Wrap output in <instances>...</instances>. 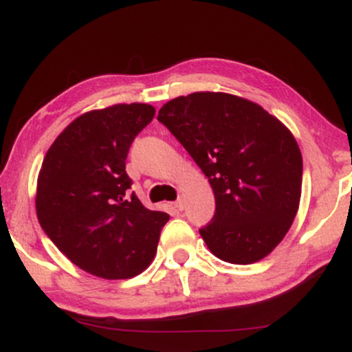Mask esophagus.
<instances>
[{"label":"esophagus","instance_id":"obj_1","mask_svg":"<svg viewBox=\"0 0 352 352\" xmlns=\"http://www.w3.org/2000/svg\"><path fill=\"white\" fill-rule=\"evenodd\" d=\"M173 205H175V208H177V210H184V207H185V205H184V200H182V199L177 200L175 204H173Z\"/></svg>","mask_w":352,"mask_h":352}]
</instances>
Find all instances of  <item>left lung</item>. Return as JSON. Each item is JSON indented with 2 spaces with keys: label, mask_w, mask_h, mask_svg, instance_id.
I'll list each match as a JSON object with an SVG mask.
<instances>
[{
  "label": "left lung",
  "mask_w": 352,
  "mask_h": 352,
  "mask_svg": "<svg viewBox=\"0 0 352 352\" xmlns=\"http://www.w3.org/2000/svg\"><path fill=\"white\" fill-rule=\"evenodd\" d=\"M157 119L208 177L217 210L200 230L208 250L233 265L263 260L300 208L302 157L280 119L227 92L168 100Z\"/></svg>",
  "instance_id": "obj_1"
}]
</instances>
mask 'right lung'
Masks as SVG:
<instances>
[{"label": "right lung", "instance_id": "add662e5", "mask_svg": "<svg viewBox=\"0 0 352 352\" xmlns=\"http://www.w3.org/2000/svg\"><path fill=\"white\" fill-rule=\"evenodd\" d=\"M153 116L142 102L84 112L56 137L39 170V225L72 263L104 280L142 273L170 218L127 195L129 147Z\"/></svg>", "mask_w": 352, "mask_h": 352}]
</instances>
